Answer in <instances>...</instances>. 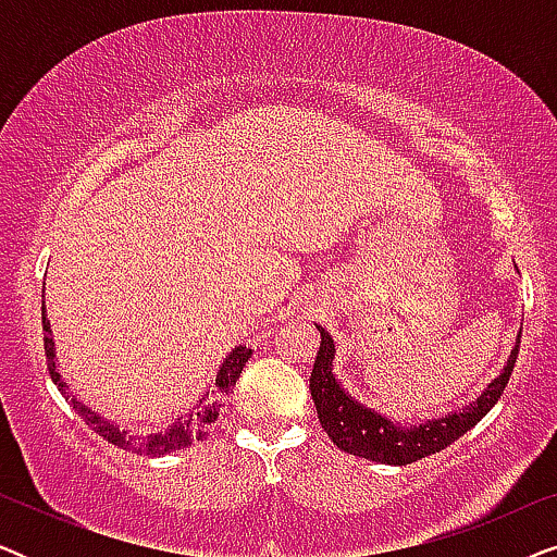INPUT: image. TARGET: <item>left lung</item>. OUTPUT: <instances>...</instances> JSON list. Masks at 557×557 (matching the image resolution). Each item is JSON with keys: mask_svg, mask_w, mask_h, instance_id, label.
Listing matches in <instances>:
<instances>
[{"mask_svg": "<svg viewBox=\"0 0 557 557\" xmlns=\"http://www.w3.org/2000/svg\"><path fill=\"white\" fill-rule=\"evenodd\" d=\"M319 352L314 360V370L309 377V391L314 398L317 416L326 436L334 441V446L345 454L360 456V459L391 463V467H406V463L421 461L425 456L444 451L456 438L474 429L490 410L497 406L499 395L505 393V385L515 370L517 352H520V337L509 352L505 368L490 385L484 387L476 400L467 403L459 410H451L448 416L425 418L421 423L393 421L375 408L364 406L334 375V337L324 326H319Z\"/></svg>", "mask_w": 557, "mask_h": 557, "instance_id": "8db88e82", "label": "left lung"}]
</instances>
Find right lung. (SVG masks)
Listing matches in <instances>:
<instances>
[{"label":"right lung","mask_w":557,"mask_h":557,"mask_svg":"<svg viewBox=\"0 0 557 557\" xmlns=\"http://www.w3.org/2000/svg\"><path fill=\"white\" fill-rule=\"evenodd\" d=\"M42 330H45V357H48V370L52 383L58 385V391L63 393V398L71 403L75 413L94 429L98 436H103L109 444L124 448L128 454L136 456H164L170 451H182L189 448L195 441H202L208 436L210 425L218 421L220 408L225 406V398L233 393L235 380L240 377L243 368H246L248 357L253 355L246 347H235L231 355H225V360L220 362V370L212 385L189 406L180 418H174V423L166 429H159L154 433H139V431H126L121 429L116 421H109L98 410H94L86 403L78 400V395L71 393V387L58 372V357H55V339H52V330L48 317H45V304H42Z\"/></svg>","instance_id":"obj_1"}]
</instances>
